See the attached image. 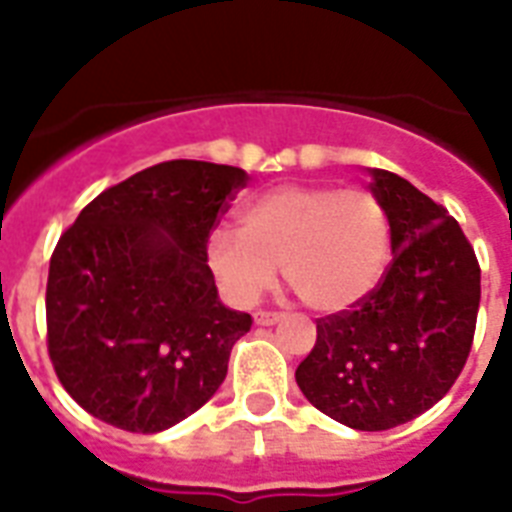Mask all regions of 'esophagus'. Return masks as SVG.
<instances>
[{
  "label": "esophagus",
  "instance_id": "1",
  "mask_svg": "<svg viewBox=\"0 0 512 512\" xmlns=\"http://www.w3.org/2000/svg\"><path fill=\"white\" fill-rule=\"evenodd\" d=\"M281 316H284V313L279 311H255V324H260V327H271V324L281 321Z\"/></svg>",
  "mask_w": 512,
  "mask_h": 512
}]
</instances>
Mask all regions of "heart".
Returning a JSON list of instances; mask_svg holds the SVG:
<instances>
[{"label":"heart","mask_w":512,"mask_h":512,"mask_svg":"<svg viewBox=\"0 0 512 512\" xmlns=\"http://www.w3.org/2000/svg\"><path fill=\"white\" fill-rule=\"evenodd\" d=\"M388 249V212L372 191L279 185L241 209L239 231L209 236L207 263L236 303H255L281 265L300 303L340 313L377 287Z\"/></svg>","instance_id":"obj_1"}]
</instances>
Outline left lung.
<instances>
[{"instance_id":"8db88e82","label":"left lung","mask_w":512,"mask_h":512,"mask_svg":"<svg viewBox=\"0 0 512 512\" xmlns=\"http://www.w3.org/2000/svg\"><path fill=\"white\" fill-rule=\"evenodd\" d=\"M393 260L348 311L316 321L295 380L319 412L356 430H388L428 412L468 361L481 265L460 223L388 170H372Z\"/></svg>"}]
</instances>
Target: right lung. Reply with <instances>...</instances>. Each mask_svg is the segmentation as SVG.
Segmentation results:
<instances>
[{
    "instance_id": "add662e5",
    "label": "right lung",
    "mask_w": 512,
    "mask_h": 512,
    "mask_svg": "<svg viewBox=\"0 0 512 512\" xmlns=\"http://www.w3.org/2000/svg\"><path fill=\"white\" fill-rule=\"evenodd\" d=\"M247 172L175 159L95 196L55 244L47 353L92 417L159 433L207 404L252 316L217 300L209 233Z\"/></svg>"
}]
</instances>
